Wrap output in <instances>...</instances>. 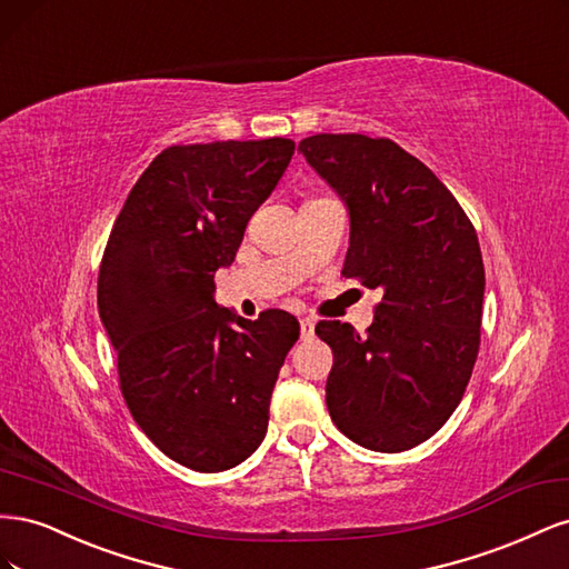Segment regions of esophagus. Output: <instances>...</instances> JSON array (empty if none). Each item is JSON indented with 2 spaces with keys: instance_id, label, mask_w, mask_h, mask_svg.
I'll return each instance as SVG.
<instances>
[{
  "instance_id": "1",
  "label": "esophagus",
  "mask_w": 569,
  "mask_h": 569,
  "mask_svg": "<svg viewBox=\"0 0 569 569\" xmlns=\"http://www.w3.org/2000/svg\"><path fill=\"white\" fill-rule=\"evenodd\" d=\"M316 337V322L311 318H301V341H311Z\"/></svg>"
}]
</instances>
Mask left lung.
Returning a JSON list of instances; mask_svg holds the SVG:
<instances>
[{"mask_svg":"<svg viewBox=\"0 0 569 569\" xmlns=\"http://www.w3.org/2000/svg\"><path fill=\"white\" fill-rule=\"evenodd\" d=\"M299 151L349 206L341 274L380 289L366 337L320 320L335 363L325 399L341 435L399 453L437 435L479 353L485 263L458 199L387 137L313 134Z\"/></svg>","mask_w":569,"mask_h":569,"instance_id":"1","label":"left lung"}]
</instances>
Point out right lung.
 <instances>
[{"label": "right lung", "mask_w": 569, "mask_h": 569, "mask_svg": "<svg viewBox=\"0 0 569 569\" xmlns=\"http://www.w3.org/2000/svg\"><path fill=\"white\" fill-rule=\"evenodd\" d=\"M291 153L284 137L163 149L101 256L97 303L120 393L142 432L189 470H230L261 446L299 339V320L278 308L247 320L213 301L216 270L234 261Z\"/></svg>", "instance_id": "right-lung-1"}]
</instances>
